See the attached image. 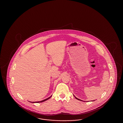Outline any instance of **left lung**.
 Returning a JSON list of instances; mask_svg holds the SVG:
<instances>
[{"label":"left lung","instance_id":"8db88e82","mask_svg":"<svg viewBox=\"0 0 123 123\" xmlns=\"http://www.w3.org/2000/svg\"><path fill=\"white\" fill-rule=\"evenodd\" d=\"M75 97V96H74ZM75 97V98H76V99H77V100H79V101H82V100H80V99H78V98H77V97Z\"/></svg>","mask_w":123,"mask_h":123}]
</instances>
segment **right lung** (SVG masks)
Here are the masks:
<instances>
[{"label":"right lung","instance_id":"add662e5","mask_svg":"<svg viewBox=\"0 0 123 123\" xmlns=\"http://www.w3.org/2000/svg\"><path fill=\"white\" fill-rule=\"evenodd\" d=\"M51 97V96H50V97H49V98H47V99H45V100H43V101H38V102H36L37 103H39V102H43V101H46V100H48L49 99L50 97ZM32 103H35V102H32Z\"/></svg>","mask_w":123,"mask_h":123}]
</instances>
